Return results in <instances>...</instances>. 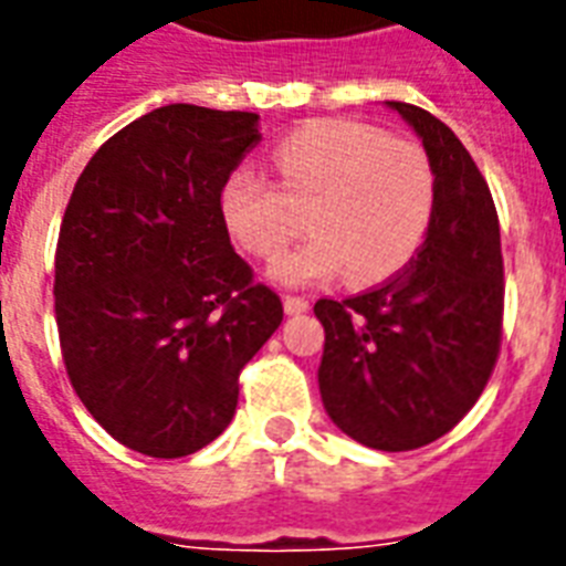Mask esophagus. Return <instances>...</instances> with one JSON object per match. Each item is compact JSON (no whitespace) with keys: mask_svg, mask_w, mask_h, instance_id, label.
Segmentation results:
<instances>
[{"mask_svg":"<svg viewBox=\"0 0 566 566\" xmlns=\"http://www.w3.org/2000/svg\"><path fill=\"white\" fill-rule=\"evenodd\" d=\"M282 302L287 314H302V311H308V300H305V296H284Z\"/></svg>","mask_w":566,"mask_h":566,"instance_id":"34e87169","label":"esophagus"}]
</instances>
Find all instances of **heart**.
I'll return each mask as SVG.
<instances>
[{"instance_id": "obj_1", "label": "heart", "mask_w": 566, "mask_h": 566, "mask_svg": "<svg viewBox=\"0 0 566 566\" xmlns=\"http://www.w3.org/2000/svg\"><path fill=\"white\" fill-rule=\"evenodd\" d=\"M279 188L252 167L222 181L220 213L240 247L279 255L300 231L311 240L270 266L282 284L344 282L361 287L399 273L429 234L438 181L429 155L355 119H314L275 146Z\"/></svg>"}]
</instances>
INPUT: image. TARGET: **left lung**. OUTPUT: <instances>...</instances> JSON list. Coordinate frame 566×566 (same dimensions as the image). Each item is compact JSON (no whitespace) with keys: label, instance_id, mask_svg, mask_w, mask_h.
I'll list each match as a JSON object with an SVG mask.
<instances>
[{"label":"left lung","instance_id":"8db88e82","mask_svg":"<svg viewBox=\"0 0 566 566\" xmlns=\"http://www.w3.org/2000/svg\"><path fill=\"white\" fill-rule=\"evenodd\" d=\"M422 140L438 181L417 258L381 287L319 300V396L337 429L381 452L443 438L482 396L502 340L500 220L475 161L429 111L387 102Z\"/></svg>","mask_w":566,"mask_h":566}]
</instances>
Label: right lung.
<instances>
[{"mask_svg":"<svg viewBox=\"0 0 566 566\" xmlns=\"http://www.w3.org/2000/svg\"><path fill=\"white\" fill-rule=\"evenodd\" d=\"M258 114L164 105L99 146L55 252L66 376L93 420L149 458L193 455L238 408V376L282 300L231 249L220 190Z\"/></svg>","mask_w":566,"mask_h":566,"instance_id":"1","label":"right lung"}]
</instances>
